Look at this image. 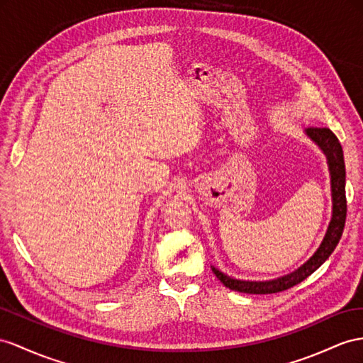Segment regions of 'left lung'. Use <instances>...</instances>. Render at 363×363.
I'll list each match as a JSON object with an SVG mask.
<instances>
[{
  "instance_id": "8db88e82",
  "label": "left lung",
  "mask_w": 363,
  "mask_h": 363,
  "mask_svg": "<svg viewBox=\"0 0 363 363\" xmlns=\"http://www.w3.org/2000/svg\"><path fill=\"white\" fill-rule=\"evenodd\" d=\"M306 136H308L313 143L319 145L320 150L327 156L328 169L331 176V198H333V216L330 220V225L322 244L315 250V253L301 265L293 273L273 279V281H239L233 279L218 268L211 267L213 273L216 274L219 281L224 284L227 288L239 293L247 294H272L285 291L297 284L305 281L306 277L313 274L318 268L327 261L337 247L339 240L343 233V227H345L347 219V196H345V162H343V152L339 139L336 138L330 128L322 127H310L305 130Z\"/></svg>"
}]
</instances>
